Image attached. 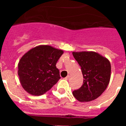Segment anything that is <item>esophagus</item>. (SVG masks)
Listing matches in <instances>:
<instances>
[{"instance_id": "34e87169", "label": "esophagus", "mask_w": 126, "mask_h": 126, "mask_svg": "<svg viewBox=\"0 0 126 126\" xmlns=\"http://www.w3.org/2000/svg\"><path fill=\"white\" fill-rule=\"evenodd\" d=\"M70 78V76L69 75H68L66 77V78H65V79H66V80H68Z\"/></svg>"}]
</instances>
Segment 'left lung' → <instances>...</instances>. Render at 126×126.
I'll use <instances>...</instances> for the list:
<instances>
[{
    "label": "left lung",
    "mask_w": 126,
    "mask_h": 126,
    "mask_svg": "<svg viewBox=\"0 0 126 126\" xmlns=\"http://www.w3.org/2000/svg\"><path fill=\"white\" fill-rule=\"evenodd\" d=\"M73 55L81 67L84 78L83 85L73 91V95L81 102L94 100L109 85L111 76L110 61L94 52H73Z\"/></svg>",
    "instance_id": "8db88e82"
}]
</instances>
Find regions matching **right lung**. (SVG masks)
<instances>
[{
	"label": "right lung",
	"mask_w": 126,
	"mask_h": 126,
	"mask_svg": "<svg viewBox=\"0 0 126 126\" xmlns=\"http://www.w3.org/2000/svg\"><path fill=\"white\" fill-rule=\"evenodd\" d=\"M63 53L62 50L50 45H38L26 52L17 65L23 89L34 96L50 90L61 78L56 64Z\"/></svg>",
	"instance_id": "obj_1"
}]
</instances>
